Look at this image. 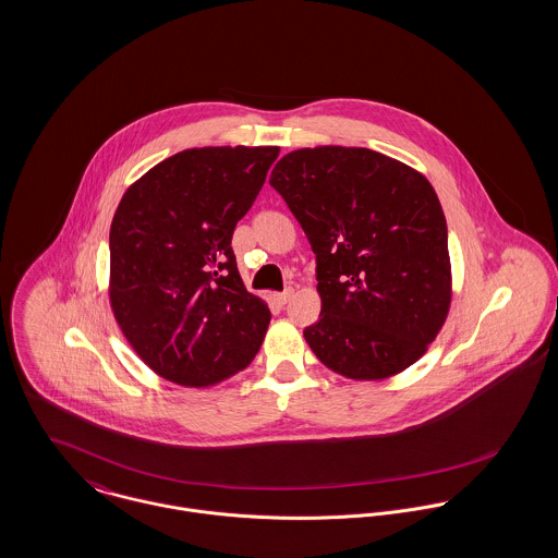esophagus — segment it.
Here are the masks:
<instances>
[{
  "label": "esophagus",
  "instance_id": "1",
  "mask_svg": "<svg viewBox=\"0 0 558 558\" xmlns=\"http://www.w3.org/2000/svg\"><path fill=\"white\" fill-rule=\"evenodd\" d=\"M295 295V291L293 289H287V291H282V293H276L274 295V301L278 303V305H284V303H289V300Z\"/></svg>",
  "mask_w": 558,
  "mask_h": 558
}]
</instances>
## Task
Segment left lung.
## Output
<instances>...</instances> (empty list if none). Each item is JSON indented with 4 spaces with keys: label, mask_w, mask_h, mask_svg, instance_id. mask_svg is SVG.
Here are the masks:
<instances>
[{
    "label": "left lung",
    "mask_w": 558,
    "mask_h": 558,
    "mask_svg": "<svg viewBox=\"0 0 558 558\" xmlns=\"http://www.w3.org/2000/svg\"><path fill=\"white\" fill-rule=\"evenodd\" d=\"M316 255L320 316L303 329L316 359L350 380L414 365L452 303L441 204L429 180L383 153L314 146L269 178Z\"/></svg>",
    "instance_id": "left-lung-1"
}]
</instances>
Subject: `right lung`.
Here are the masks:
<instances>
[{
  "instance_id": "obj_1",
  "label": "right lung",
  "mask_w": 558,
  "mask_h": 558,
  "mask_svg": "<svg viewBox=\"0 0 558 558\" xmlns=\"http://www.w3.org/2000/svg\"><path fill=\"white\" fill-rule=\"evenodd\" d=\"M278 146L175 153L135 180L110 225V307L135 354L173 385L246 369L271 320L231 251Z\"/></svg>"
}]
</instances>
